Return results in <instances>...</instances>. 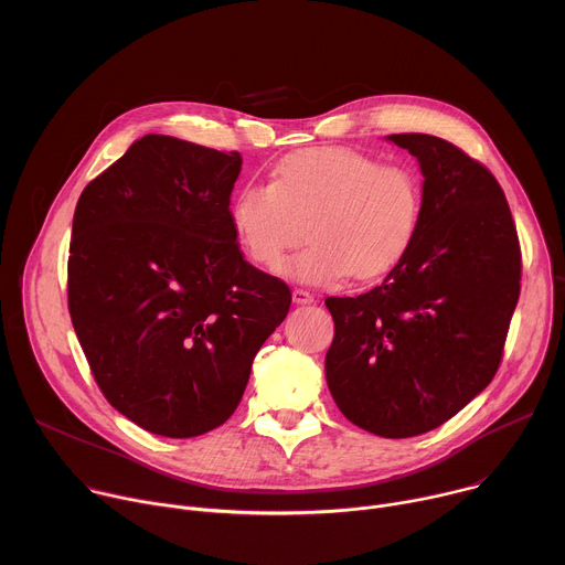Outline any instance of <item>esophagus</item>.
I'll list each match as a JSON object with an SVG mask.
<instances>
[{"mask_svg":"<svg viewBox=\"0 0 565 565\" xmlns=\"http://www.w3.org/2000/svg\"><path fill=\"white\" fill-rule=\"evenodd\" d=\"M292 301L299 303V306H303V303H312L315 297H312V292L306 290V288H295V290H292Z\"/></svg>","mask_w":565,"mask_h":565,"instance_id":"obj_1","label":"esophagus"}]
</instances>
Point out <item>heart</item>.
Wrapping results in <instances>:
<instances>
[{
	"label": "heart",
	"mask_w": 565,
	"mask_h": 565,
	"mask_svg": "<svg viewBox=\"0 0 565 565\" xmlns=\"http://www.w3.org/2000/svg\"><path fill=\"white\" fill-rule=\"evenodd\" d=\"M425 185L405 163H377L349 147H310L286 156L268 185L241 188L230 223L246 255L275 270L302 237L311 244L277 273L327 286L349 275L393 270L420 232Z\"/></svg>",
	"instance_id": "obj_1"
}]
</instances>
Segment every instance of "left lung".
<instances>
[{
  "label": "left lung",
  "mask_w": 565,
  "mask_h": 565,
  "mask_svg": "<svg viewBox=\"0 0 565 565\" xmlns=\"http://www.w3.org/2000/svg\"><path fill=\"white\" fill-rule=\"evenodd\" d=\"M388 140L420 163V232L380 286L327 299L335 321L327 382L353 425L412 438L454 418L497 375L521 292V246L486 166L438 136Z\"/></svg>",
  "instance_id": "1"
}]
</instances>
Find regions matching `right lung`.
I'll return each mask as SVG.
<instances>
[{
  "mask_svg": "<svg viewBox=\"0 0 565 565\" xmlns=\"http://www.w3.org/2000/svg\"><path fill=\"white\" fill-rule=\"evenodd\" d=\"M238 172V151L147 134L75 205V335L109 405L156 436L221 427L290 308V288L241 253Z\"/></svg>",
  "mask_w": 565,
  "mask_h": 565,
  "instance_id": "obj_1",
  "label": "right lung"
}]
</instances>
